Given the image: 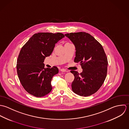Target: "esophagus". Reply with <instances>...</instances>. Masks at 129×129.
Segmentation results:
<instances>
[{"instance_id": "34e87169", "label": "esophagus", "mask_w": 129, "mask_h": 129, "mask_svg": "<svg viewBox=\"0 0 129 129\" xmlns=\"http://www.w3.org/2000/svg\"><path fill=\"white\" fill-rule=\"evenodd\" d=\"M60 71H61V72H68V71H67L66 69H60Z\"/></svg>"}]
</instances>
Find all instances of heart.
I'll return each instance as SVG.
<instances>
[{
  "label": "heart",
  "mask_w": 129,
  "mask_h": 129,
  "mask_svg": "<svg viewBox=\"0 0 129 129\" xmlns=\"http://www.w3.org/2000/svg\"><path fill=\"white\" fill-rule=\"evenodd\" d=\"M70 43H68V42H67V43H66V44H65V45H68V44H70Z\"/></svg>",
  "instance_id": "1"
}]
</instances>
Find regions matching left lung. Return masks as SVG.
<instances>
[{
	"mask_svg": "<svg viewBox=\"0 0 129 129\" xmlns=\"http://www.w3.org/2000/svg\"><path fill=\"white\" fill-rule=\"evenodd\" d=\"M65 35L75 46L74 62L80 63L83 71L70 72L74 76L72 91L87 97L96 93L102 86L107 76L108 59L102 45L90 34L79 32Z\"/></svg>",
	"mask_w": 129,
	"mask_h": 129,
	"instance_id": "1",
	"label": "left lung"
}]
</instances>
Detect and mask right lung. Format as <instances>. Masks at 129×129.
Here are the masks:
<instances>
[{"instance_id":"obj_1","label":"right lung","mask_w":129,"mask_h":129,"mask_svg":"<svg viewBox=\"0 0 129 129\" xmlns=\"http://www.w3.org/2000/svg\"><path fill=\"white\" fill-rule=\"evenodd\" d=\"M64 37L59 32L37 33L22 47L17 60V72L21 85L29 94L41 97L51 91L52 79L59 70L56 66L45 68L43 62L51 54L55 44Z\"/></svg>"}]
</instances>
